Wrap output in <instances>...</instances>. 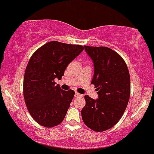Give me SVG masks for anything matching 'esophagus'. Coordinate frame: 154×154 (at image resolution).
Wrapping results in <instances>:
<instances>
[{
	"label": "esophagus",
	"mask_w": 154,
	"mask_h": 154,
	"mask_svg": "<svg viewBox=\"0 0 154 154\" xmlns=\"http://www.w3.org/2000/svg\"><path fill=\"white\" fill-rule=\"evenodd\" d=\"M75 97H82V94H79V93H78V92H75Z\"/></svg>",
	"instance_id": "obj_1"
}]
</instances>
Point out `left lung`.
I'll use <instances>...</instances> for the list:
<instances>
[{
    "instance_id": "8db88e82",
    "label": "left lung",
    "mask_w": 154,
    "mask_h": 154,
    "mask_svg": "<svg viewBox=\"0 0 154 154\" xmlns=\"http://www.w3.org/2000/svg\"><path fill=\"white\" fill-rule=\"evenodd\" d=\"M85 50L94 65L91 83L98 97L85 96L82 118L90 129L105 131L118 123L126 109L131 94L129 71L125 60L110 48L85 46Z\"/></svg>"
}]
</instances>
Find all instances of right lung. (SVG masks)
I'll return each instance as SVG.
<instances>
[{
  "label": "right lung",
  "instance_id": "1",
  "mask_svg": "<svg viewBox=\"0 0 154 154\" xmlns=\"http://www.w3.org/2000/svg\"><path fill=\"white\" fill-rule=\"evenodd\" d=\"M83 49L80 45L52 41L29 59L23 79V96L29 114L39 125L53 128L66 117L75 91L63 90L55 79L64 75L68 65Z\"/></svg>",
  "mask_w": 154,
  "mask_h": 154
}]
</instances>
